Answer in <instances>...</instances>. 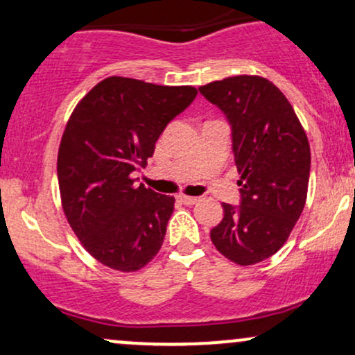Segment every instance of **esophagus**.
<instances>
[{"mask_svg":"<svg viewBox=\"0 0 355 355\" xmlns=\"http://www.w3.org/2000/svg\"><path fill=\"white\" fill-rule=\"evenodd\" d=\"M178 200H180L183 205H195L200 198L198 197H189V195H178Z\"/></svg>","mask_w":355,"mask_h":355,"instance_id":"1","label":"esophagus"}]
</instances>
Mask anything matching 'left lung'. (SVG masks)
<instances>
[{
  "label": "left lung",
  "instance_id": "8db88e82",
  "mask_svg": "<svg viewBox=\"0 0 355 355\" xmlns=\"http://www.w3.org/2000/svg\"><path fill=\"white\" fill-rule=\"evenodd\" d=\"M225 113L240 173V205L223 203L210 232L214 245L239 266L280 250L307 200L311 146L294 108L272 81L229 76L198 88Z\"/></svg>",
  "mask_w": 355,
  "mask_h": 355
}]
</instances>
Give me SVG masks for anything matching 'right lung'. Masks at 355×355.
Instances as JSON below:
<instances>
[{"instance_id":"1","label":"right lung","mask_w":355,"mask_h":355,"mask_svg":"<svg viewBox=\"0 0 355 355\" xmlns=\"http://www.w3.org/2000/svg\"><path fill=\"white\" fill-rule=\"evenodd\" d=\"M195 96L193 87L110 76L73 110L58 150L61 207L81 245L103 266L137 272L160 250L175 198L137 187L132 173Z\"/></svg>"}]
</instances>
